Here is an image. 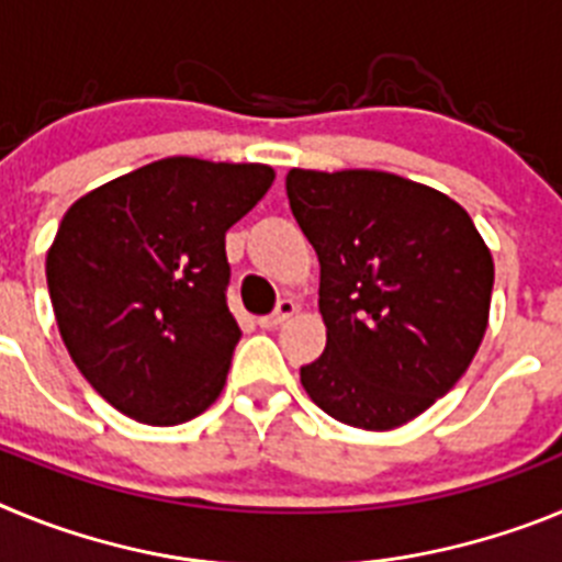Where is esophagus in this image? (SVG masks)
<instances>
[{"label": "esophagus", "instance_id": "34e87169", "mask_svg": "<svg viewBox=\"0 0 562 562\" xmlns=\"http://www.w3.org/2000/svg\"><path fill=\"white\" fill-rule=\"evenodd\" d=\"M295 312H297L295 301H281V304H278V310L272 312V315L258 317V326H261V329H278V326L286 324V321H290Z\"/></svg>", "mask_w": 562, "mask_h": 562}]
</instances>
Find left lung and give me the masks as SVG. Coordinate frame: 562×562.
<instances>
[{"label":"left lung","mask_w":562,"mask_h":562,"mask_svg":"<svg viewBox=\"0 0 562 562\" xmlns=\"http://www.w3.org/2000/svg\"><path fill=\"white\" fill-rule=\"evenodd\" d=\"M286 196L321 261L326 349L301 369L317 408L391 430L448 394L473 362L495 267L470 213L389 171L286 173Z\"/></svg>","instance_id":"obj_1"}]
</instances>
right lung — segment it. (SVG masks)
I'll return each instance as SVG.
<instances>
[{
    "label": "right lung",
    "mask_w": 562,
    "mask_h": 562,
    "mask_svg": "<svg viewBox=\"0 0 562 562\" xmlns=\"http://www.w3.org/2000/svg\"><path fill=\"white\" fill-rule=\"evenodd\" d=\"M261 162L166 157L72 202L47 250L69 357L121 414L182 425L222 394L241 329L225 233L270 191Z\"/></svg>",
    "instance_id": "add662e5"
}]
</instances>
